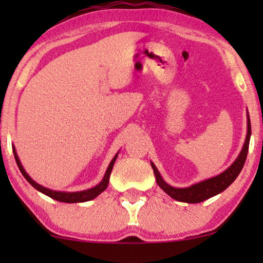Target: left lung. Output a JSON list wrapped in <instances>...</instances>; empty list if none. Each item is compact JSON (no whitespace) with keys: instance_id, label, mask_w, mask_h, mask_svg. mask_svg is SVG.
Segmentation results:
<instances>
[{"instance_id":"8db88e82","label":"left lung","mask_w":263,"mask_h":263,"mask_svg":"<svg viewBox=\"0 0 263 263\" xmlns=\"http://www.w3.org/2000/svg\"><path fill=\"white\" fill-rule=\"evenodd\" d=\"M250 135H251V124H250V118L249 114H248V132H247V138L246 142H244L243 148L240 151L239 156L237 157V159L233 161L232 165L230 167L222 172V174L215 176V177L204 179L202 182L196 183L188 186V188H174V186L168 185L166 182L161 178V176L156 167V165L151 163L156 176L158 185L167 194L168 196H171L172 199L181 201V202L186 203H199L202 201L210 199L212 196L218 195L221 192L228 188L230 184H232V182L237 178V176L239 175V172L242 171L246 163L247 156H248V149H249V141H250Z\"/></svg>"}]
</instances>
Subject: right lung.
Wrapping results in <instances>:
<instances>
[{"instance_id":"right-lung-1","label":"right lung","mask_w":263,"mask_h":263,"mask_svg":"<svg viewBox=\"0 0 263 263\" xmlns=\"http://www.w3.org/2000/svg\"><path fill=\"white\" fill-rule=\"evenodd\" d=\"M13 152H14V157H15V161H16L17 166H19V170L21 171V174H23L24 177L27 179V182L30 183L32 186H33V188L37 189L38 192L45 194V195H48L49 197H51V199H53V200L60 201V202H67V203L86 202V201L93 200V199H95V197L98 196L100 193H103L104 190L107 188V184H109V179H110L111 171H112L114 164H115V161H116V158L118 156V153H117L116 156L114 157V159L111 160V163L109 164V166H107V170L105 172V175H104L102 182H100L99 184H97L96 186H93V188H91V189L82 190V192L67 193V192H56V190L48 189V188H45V186L38 184L37 182H34L33 179H32L30 176L27 175V172L25 171V168L23 167V165H21L20 159H19V157H17L16 151H15V148H14V147H13Z\"/></svg>"}]
</instances>
